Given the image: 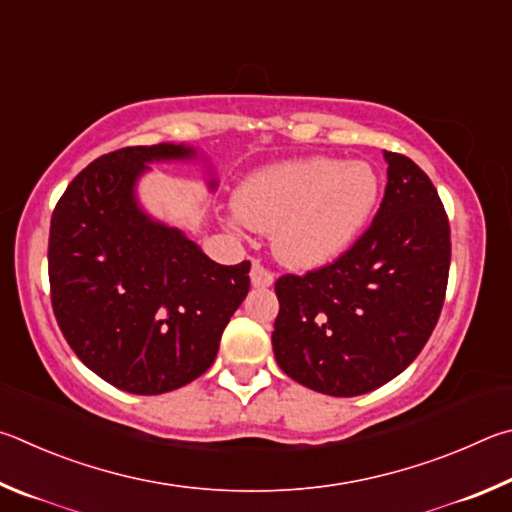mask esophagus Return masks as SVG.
Returning <instances> with one entry per match:
<instances>
[{"label": "esophagus", "mask_w": 512, "mask_h": 512, "mask_svg": "<svg viewBox=\"0 0 512 512\" xmlns=\"http://www.w3.org/2000/svg\"><path fill=\"white\" fill-rule=\"evenodd\" d=\"M249 276H251V285H254V288H270V285L274 283V274L258 261L251 265Z\"/></svg>", "instance_id": "obj_1"}]
</instances>
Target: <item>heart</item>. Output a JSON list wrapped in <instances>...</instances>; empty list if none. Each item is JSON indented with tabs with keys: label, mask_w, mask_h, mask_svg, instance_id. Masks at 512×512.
I'll use <instances>...</instances> for the list:
<instances>
[{
	"label": "heart",
	"mask_w": 512,
	"mask_h": 512,
	"mask_svg": "<svg viewBox=\"0 0 512 512\" xmlns=\"http://www.w3.org/2000/svg\"><path fill=\"white\" fill-rule=\"evenodd\" d=\"M380 197V177L366 161L308 157L265 166L233 195L238 218L272 231L283 265L315 270L337 261L360 238Z\"/></svg>",
	"instance_id": "obj_1"
}]
</instances>
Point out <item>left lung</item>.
Wrapping results in <instances>:
<instances>
[{
	"label": "left lung",
	"instance_id": "1",
	"mask_svg": "<svg viewBox=\"0 0 512 512\" xmlns=\"http://www.w3.org/2000/svg\"><path fill=\"white\" fill-rule=\"evenodd\" d=\"M378 213L335 263L276 281L274 357L285 375L326 396H362L423 351L450 274V222L423 170L384 150Z\"/></svg>",
	"mask_w": 512,
	"mask_h": 512
}]
</instances>
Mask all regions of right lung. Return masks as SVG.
Instances as JSON below:
<instances>
[{
  "label": "right lung",
  "instance_id": "add662e5",
  "mask_svg": "<svg viewBox=\"0 0 512 512\" xmlns=\"http://www.w3.org/2000/svg\"><path fill=\"white\" fill-rule=\"evenodd\" d=\"M195 157L184 143L107 152L80 170L51 215V306L62 335L87 369L137 396L200 378L249 292V261L218 265L137 200L152 161Z\"/></svg>",
  "mask_w": 512,
  "mask_h": 512
}]
</instances>
